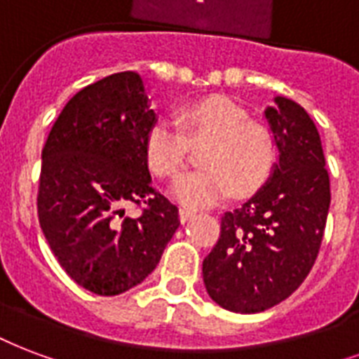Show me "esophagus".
<instances>
[{"label": "esophagus", "instance_id": "1", "mask_svg": "<svg viewBox=\"0 0 359 359\" xmlns=\"http://www.w3.org/2000/svg\"><path fill=\"white\" fill-rule=\"evenodd\" d=\"M193 215H195V212H193V210L180 208V219H182L183 223H185V221H189L191 217H193Z\"/></svg>", "mask_w": 359, "mask_h": 359}]
</instances>
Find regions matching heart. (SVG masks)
Instances as JSON below:
<instances>
[{
    "label": "heart",
    "mask_w": 359,
    "mask_h": 359,
    "mask_svg": "<svg viewBox=\"0 0 359 359\" xmlns=\"http://www.w3.org/2000/svg\"><path fill=\"white\" fill-rule=\"evenodd\" d=\"M182 128L158 121L145 138V157L153 174L174 177L185 166L189 140H210L201 164L204 170L183 174L172 183L170 195L189 208H204L227 198L236 187L248 195L261 187L274 163V140L261 123L248 121L246 111L233 100L208 96L183 107Z\"/></svg>",
    "instance_id": "b5f03b06"
}]
</instances>
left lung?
<instances>
[{"label": "left lung", "mask_w": 359, "mask_h": 359, "mask_svg": "<svg viewBox=\"0 0 359 359\" xmlns=\"http://www.w3.org/2000/svg\"><path fill=\"white\" fill-rule=\"evenodd\" d=\"M278 161L255 195L221 217V236L202 261L206 292L231 312L282 303L309 276L330 212L322 140L309 113L284 96L265 109Z\"/></svg>", "instance_id": "left-lung-1"}]
</instances>
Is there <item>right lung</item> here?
I'll return each mask as SVG.
<instances>
[{
  "label": "right lung",
  "instance_id": "obj_1",
  "mask_svg": "<svg viewBox=\"0 0 359 359\" xmlns=\"http://www.w3.org/2000/svg\"><path fill=\"white\" fill-rule=\"evenodd\" d=\"M157 123L142 75L121 72L81 88L41 153L37 214L69 278L96 295L142 284L180 227L177 208L153 189L145 138ZM126 203H144L125 218Z\"/></svg>",
  "mask_w": 359,
  "mask_h": 359
}]
</instances>
